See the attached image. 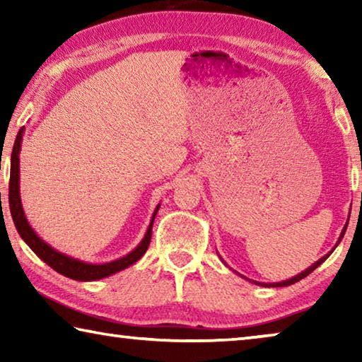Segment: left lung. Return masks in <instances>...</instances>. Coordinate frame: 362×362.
Listing matches in <instances>:
<instances>
[{
    "instance_id": "left-lung-1",
    "label": "left lung",
    "mask_w": 362,
    "mask_h": 362,
    "mask_svg": "<svg viewBox=\"0 0 362 362\" xmlns=\"http://www.w3.org/2000/svg\"><path fill=\"white\" fill-rule=\"evenodd\" d=\"M348 220H350V218H348ZM348 220H346V223H345V226H343V230H341V233H340V238H339V241H337V244H335V247L337 246H339V244H340V241L343 240V235H345V231H346V226H348ZM334 247V249H335ZM334 249L332 250H330V252H327L326 255H324V257H321V259L320 260H317V262H315L313 263V265H311V267H308V268H306L305 269V272H302V273H298L297 274V276H293V278H291V279H286V281H281V283H272V284H265V283H259V281H252V283L254 284H259V286H272V287H286V286H291V284H293V283H297V281H300V279H303V278H306V276H308V274L310 273H313L315 272V269L317 268V267H320L321 265V263L324 262V260H326L327 259V257L330 255V254H332L334 252ZM225 263V262H223ZM244 278V276H243ZM247 281H250L249 278H246Z\"/></svg>"
}]
</instances>
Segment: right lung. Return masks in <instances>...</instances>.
I'll return each instance as SVG.
<instances>
[{
  "label": "right lung",
  "mask_w": 362,
  "mask_h": 362,
  "mask_svg": "<svg viewBox=\"0 0 362 362\" xmlns=\"http://www.w3.org/2000/svg\"><path fill=\"white\" fill-rule=\"evenodd\" d=\"M23 129H25V127H22L19 134H17L14 148H12V155H11L9 209H11V216H12V220H14L16 228H17V231H19L22 240L27 243V246L32 249L42 262H46L52 269H56L57 273L64 274V276L70 278V279H76V281H97V279L112 276V274L118 273V272H121V269H124L127 267H131L132 263H136L140 257L146 252V249H148V246H150L153 222H155V217H156L158 209L161 204H158L155 212H153L148 228H146L145 236L142 238V241L139 243V246L136 249H132L129 254H126L124 257L116 259L113 262L88 263V262L73 259V257L65 255L62 252H59V250H56L54 247H51L47 243L42 241L41 238L36 235V231L28 223L25 212H23V207H22V201H21L19 153H21Z\"/></svg>",
  "instance_id": "1"
}]
</instances>
